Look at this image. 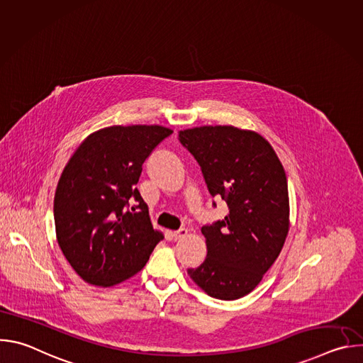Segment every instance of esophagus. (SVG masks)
I'll use <instances>...</instances> for the list:
<instances>
[{
  "instance_id": "1",
  "label": "esophagus",
  "mask_w": 363,
  "mask_h": 363,
  "mask_svg": "<svg viewBox=\"0 0 363 363\" xmlns=\"http://www.w3.org/2000/svg\"><path fill=\"white\" fill-rule=\"evenodd\" d=\"M186 235H188V230L186 228H179L178 231H174V234H172L174 240H182Z\"/></svg>"
}]
</instances>
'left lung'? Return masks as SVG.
I'll use <instances>...</instances> for the list:
<instances>
[{"mask_svg": "<svg viewBox=\"0 0 363 363\" xmlns=\"http://www.w3.org/2000/svg\"><path fill=\"white\" fill-rule=\"evenodd\" d=\"M178 140L201 167L210 194L230 210L223 220L202 227L206 258L188 274L214 298H240L262 281L286 241L284 168L272 145L251 130L201 126L181 130Z\"/></svg>", "mask_w": 363, "mask_h": 363, "instance_id": "obj_1", "label": "left lung"}]
</instances>
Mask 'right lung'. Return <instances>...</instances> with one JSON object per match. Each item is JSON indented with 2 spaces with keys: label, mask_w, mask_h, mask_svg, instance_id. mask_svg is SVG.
I'll return each mask as SVG.
<instances>
[{
  "label": "right lung",
  "mask_w": 363,
  "mask_h": 363,
  "mask_svg": "<svg viewBox=\"0 0 363 363\" xmlns=\"http://www.w3.org/2000/svg\"><path fill=\"white\" fill-rule=\"evenodd\" d=\"M162 126H111L89 136L66 165L55 195L59 245L89 284L113 286L143 269L164 235L152 228L136 184Z\"/></svg>",
  "instance_id": "add662e5"
}]
</instances>
